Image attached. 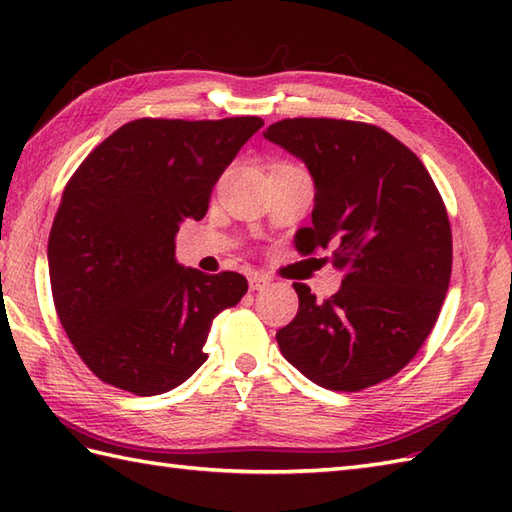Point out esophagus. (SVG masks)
<instances>
[{
  "label": "esophagus",
  "mask_w": 512,
  "mask_h": 512,
  "mask_svg": "<svg viewBox=\"0 0 512 512\" xmlns=\"http://www.w3.org/2000/svg\"><path fill=\"white\" fill-rule=\"evenodd\" d=\"M268 284H270V279L264 277V275H250V277H248V288L253 290V292L264 290Z\"/></svg>",
  "instance_id": "1"
}]
</instances>
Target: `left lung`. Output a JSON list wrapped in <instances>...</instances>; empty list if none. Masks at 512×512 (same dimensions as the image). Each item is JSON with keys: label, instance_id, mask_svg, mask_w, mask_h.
I'll list each match as a JSON object with an SVG mask.
<instances>
[{"label": "left lung", "instance_id": "8db88e82", "mask_svg": "<svg viewBox=\"0 0 512 512\" xmlns=\"http://www.w3.org/2000/svg\"><path fill=\"white\" fill-rule=\"evenodd\" d=\"M264 138L306 162L314 180L312 226L297 233V250L332 248L345 273L325 301L292 284L299 312L277 332L279 350L325 389L383 383L418 354L447 297L453 242L436 184L376 125L286 118Z\"/></svg>", "mask_w": 512, "mask_h": 512}]
</instances>
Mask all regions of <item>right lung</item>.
Wrapping results in <instances>:
<instances>
[{
  "label": "right lung",
  "mask_w": 512,
  "mask_h": 512,
  "mask_svg": "<svg viewBox=\"0 0 512 512\" xmlns=\"http://www.w3.org/2000/svg\"><path fill=\"white\" fill-rule=\"evenodd\" d=\"M257 116L138 118L118 127L65 184L48 239L54 308L103 383L156 396L204 361L213 319L246 295L239 273L176 262V233L202 220L211 191Z\"/></svg>",
  "instance_id": "obj_1"
}]
</instances>
